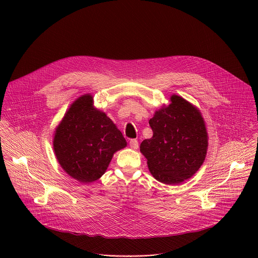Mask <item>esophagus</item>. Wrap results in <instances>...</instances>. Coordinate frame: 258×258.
I'll return each instance as SVG.
<instances>
[{
  "instance_id": "1",
  "label": "esophagus",
  "mask_w": 258,
  "mask_h": 258,
  "mask_svg": "<svg viewBox=\"0 0 258 258\" xmlns=\"http://www.w3.org/2000/svg\"><path fill=\"white\" fill-rule=\"evenodd\" d=\"M129 145H130L131 149H133V150L138 149V146H139V145H138V141H137L136 139H132V140H130Z\"/></svg>"
}]
</instances>
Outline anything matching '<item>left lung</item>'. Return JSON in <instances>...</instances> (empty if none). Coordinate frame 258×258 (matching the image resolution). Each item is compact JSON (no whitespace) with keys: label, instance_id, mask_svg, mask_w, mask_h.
<instances>
[{"label":"left lung","instance_id":"1","mask_svg":"<svg viewBox=\"0 0 258 258\" xmlns=\"http://www.w3.org/2000/svg\"><path fill=\"white\" fill-rule=\"evenodd\" d=\"M171 103L149 120L153 137L140 151L152 176L163 184L189 179L203 165L208 151V133L200 110L183 97L171 96Z\"/></svg>","mask_w":258,"mask_h":258}]
</instances>
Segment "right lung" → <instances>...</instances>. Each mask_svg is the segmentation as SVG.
<instances>
[{
    "mask_svg": "<svg viewBox=\"0 0 258 258\" xmlns=\"http://www.w3.org/2000/svg\"><path fill=\"white\" fill-rule=\"evenodd\" d=\"M127 146L109 117L94 108L93 97L77 98L56 127L53 150L61 168L80 183L98 180L115 152Z\"/></svg>",
    "mask_w": 258,
    "mask_h": 258,
    "instance_id": "right-lung-1",
    "label": "right lung"
}]
</instances>
